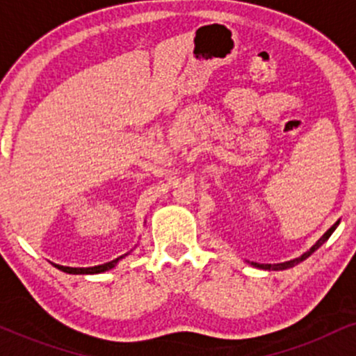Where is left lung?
Listing matches in <instances>:
<instances>
[{
    "label": "left lung",
    "instance_id": "8db88e82",
    "mask_svg": "<svg viewBox=\"0 0 356 356\" xmlns=\"http://www.w3.org/2000/svg\"><path fill=\"white\" fill-rule=\"evenodd\" d=\"M338 224H340V220H337V222H334L333 226L330 227V229L326 231L325 234H323L321 238L316 241V244H313V246L309 248V251H306L305 254H301L300 257H296V259L286 261V263H277V264H259V263H251V266H254V268H259V269H268V271H281V269H288V268H293V266H296L298 263H301V261H305L306 257H309V256H312L313 252L316 251V249L320 248L323 243H325V241H328L330 236L333 234V231L337 229V226H338Z\"/></svg>",
    "mask_w": 356,
    "mask_h": 356
}]
</instances>
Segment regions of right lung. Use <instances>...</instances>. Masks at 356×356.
Instances as JSON below:
<instances>
[{
  "label": "right lung",
  "instance_id": "1",
  "mask_svg": "<svg viewBox=\"0 0 356 356\" xmlns=\"http://www.w3.org/2000/svg\"><path fill=\"white\" fill-rule=\"evenodd\" d=\"M125 256L127 254L118 256L117 259L110 261V263L99 264V266H92V268H70V266H60V264H55V268H58L60 271H63V273H68V275H99V273H105V271H108V269L115 268L118 261Z\"/></svg>",
  "mask_w": 356,
  "mask_h": 356
}]
</instances>
